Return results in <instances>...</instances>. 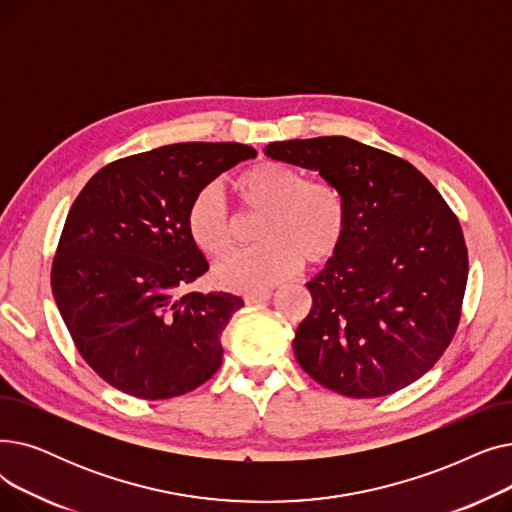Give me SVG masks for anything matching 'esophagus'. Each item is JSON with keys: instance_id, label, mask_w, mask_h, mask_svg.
I'll list each match as a JSON object with an SVG mask.
<instances>
[{"instance_id": "34e87169", "label": "esophagus", "mask_w": 512, "mask_h": 512, "mask_svg": "<svg viewBox=\"0 0 512 512\" xmlns=\"http://www.w3.org/2000/svg\"><path fill=\"white\" fill-rule=\"evenodd\" d=\"M267 299H272L270 290H261V292H247L245 294V303L247 305H255V303H263Z\"/></svg>"}]
</instances>
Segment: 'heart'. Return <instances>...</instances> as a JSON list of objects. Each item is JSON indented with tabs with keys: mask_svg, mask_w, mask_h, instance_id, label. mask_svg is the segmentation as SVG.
Returning a JSON list of instances; mask_svg holds the SVG:
<instances>
[{
	"mask_svg": "<svg viewBox=\"0 0 512 512\" xmlns=\"http://www.w3.org/2000/svg\"><path fill=\"white\" fill-rule=\"evenodd\" d=\"M234 193L247 215L261 218L255 228L261 245L238 251L213 270L220 286L236 292H261L294 272L303 259L324 265L344 245L348 213L340 188L282 161H259L240 172ZM188 238L207 257H224L238 238V218L215 184L195 193L186 207Z\"/></svg>",
	"mask_w": 512,
	"mask_h": 512,
	"instance_id": "heart-1",
	"label": "heart"
}]
</instances>
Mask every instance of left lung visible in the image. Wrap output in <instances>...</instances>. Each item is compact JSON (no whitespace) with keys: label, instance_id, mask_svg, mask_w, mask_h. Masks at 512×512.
<instances>
[{"label":"left lung","instance_id":"1","mask_svg":"<svg viewBox=\"0 0 512 512\" xmlns=\"http://www.w3.org/2000/svg\"><path fill=\"white\" fill-rule=\"evenodd\" d=\"M346 201L344 245L307 288L292 340L307 375L348 398L394 394L444 355L459 328L469 257L454 211L409 161L346 137L270 143Z\"/></svg>","mask_w":512,"mask_h":512}]
</instances>
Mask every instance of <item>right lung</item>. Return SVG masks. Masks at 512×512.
I'll use <instances>...</instances> for the list:
<instances>
[{"instance_id":"obj_1","label":"right lung","mask_w":512,"mask_h":512,"mask_svg":"<svg viewBox=\"0 0 512 512\" xmlns=\"http://www.w3.org/2000/svg\"><path fill=\"white\" fill-rule=\"evenodd\" d=\"M255 155L240 143L128 155L101 168L72 203L51 290L76 351L110 386L164 400L220 369L222 332L242 299L182 292L209 270L184 215L199 188Z\"/></svg>"}]
</instances>
